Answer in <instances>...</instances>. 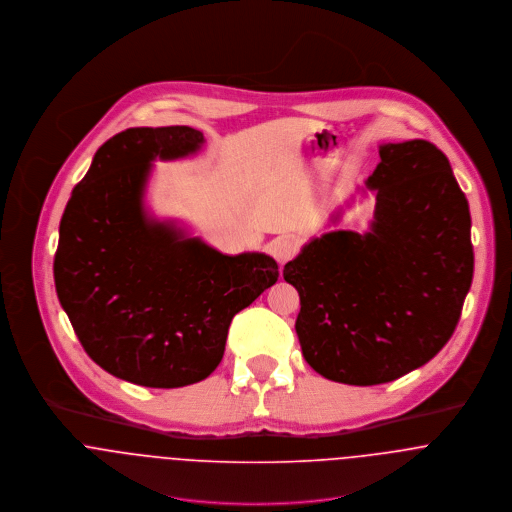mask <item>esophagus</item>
<instances>
[{
    "mask_svg": "<svg viewBox=\"0 0 512 512\" xmlns=\"http://www.w3.org/2000/svg\"><path fill=\"white\" fill-rule=\"evenodd\" d=\"M271 255L279 261V265L283 267L286 261H290L296 253H298V241L294 237H279L269 245Z\"/></svg>",
    "mask_w": 512,
    "mask_h": 512,
    "instance_id": "obj_1",
    "label": "esophagus"
}]
</instances>
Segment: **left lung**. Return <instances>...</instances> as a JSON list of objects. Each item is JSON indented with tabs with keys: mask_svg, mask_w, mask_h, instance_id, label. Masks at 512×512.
<instances>
[{
	"mask_svg": "<svg viewBox=\"0 0 512 512\" xmlns=\"http://www.w3.org/2000/svg\"><path fill=\"white\" fill-rule=\"evenodd\" d=\"M379 155L365 182L375 192L369 231L324 233L283 271L300 294L306 363L357 387L428 363L452 338L473 279L469 204L448 157L424 139Z\"/></svg>",
	"mask_w": 512,
	"mask_h": 512,
	"instance_id": "1",
	"label": "left lung"
}]
</instances>
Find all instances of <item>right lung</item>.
I'll use <instances>...</instances> for the list:
<instances>
[{"label": "right lung", "instance_id": "1", "mask_svg": "<svg viewBox=\"0 0 512 512\" xmlns=\"http://www.w3.org/2000/svg\"><path fill=\"white\" fill-rule=\"evenodd\" d=\"M188 125L108 139L74 186L58 229L55 284L84 351L117 379L176 389L222 361L233 316L277 283L265 253L224 255L143 206L151 161L200 149Z\"/></svg>", "mask_w": 512, "mask_h": 512}]
</instances>
